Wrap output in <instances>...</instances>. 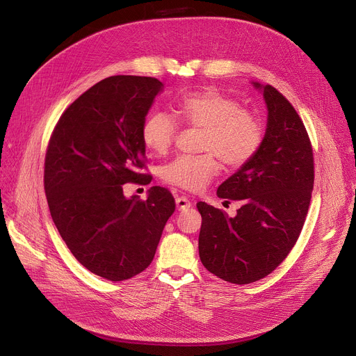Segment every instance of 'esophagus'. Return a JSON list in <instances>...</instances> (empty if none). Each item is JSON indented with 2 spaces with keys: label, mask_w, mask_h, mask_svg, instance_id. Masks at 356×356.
I'll return each mask as SVG.
<instances>
[{
  "label": "esophagus",
  "mask_w": 356,
  "mask_h": 356,
  "mask_svg": "<svg viewBox=\"0 0 356 356\" xmlns=\"http://www.w3.org/2000/svg\"><path fill=\"white\" fill-rule=\"evenodd\" d=\"M191 207V202L186 197H177L176 198V209L179 211H186Z\"/></svg>",
  "instance_id": "34e87169"
}]
</instances>
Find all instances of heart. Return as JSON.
Returning <instances> with one entry per match:
<instances>
[{"instance_id":"b5f03b06","label":"heart","mask_w":356,"mask_h":356,"mask_svg":"<svg viewBox=\"0 0 356 356\" xmlns=\"http://www.w3.org/2000/svg\"><path fill=\"white\" fill-rule=\"evenodd\" d=\"M173 118L163 111L150 113L140 129L142 142L155 155L170 149L177 122L201 129V156H181L162 169L165 181L177 187L198 191L204 188L220 170L217 158L228 168L238 169L257 155L264 139L261 121L242 110L232 97L216 88L190 92L176 101Z\"/></svg>"}]
</instances>
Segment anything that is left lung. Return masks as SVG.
<instances>
[{
  "label": "left lung",
  "mask_w": 356,
  "mask_h": 356,
  "mask_svg": "<svg viewBox=\"0 0 356 356\" xmlns=\"http://www.w3.org/2000/svg\"><path fill=\"white\" fill-rule=\"evenodd\" d=\"M250 84L262 92L268 110L262 145L217 190L220 198L238 200L242 206L228 217L197 202L201 264L235 284L257 282L286 259L304 225L314 186L313 149L298 114L275 87Z\"/></svg>",
  "instance_id": "1"
}]
</instances>
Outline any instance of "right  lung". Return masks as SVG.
<instances>
[{"label": "right lung", "instance_id": "right-lung-1", "mask_svg": "<svg viewBox=\"0 0 356 356\" xmlns=\"http://www.w3.org/2000/svg\"><path fill=\"white\" fill-rule=\"evenodd\" d=\"M163 84L154 77L111 76L83 92L60 117L44 159L52 220L74 258L91 273L121 282L154 261L175 198L159 186L147 198L125 197L146 146L142 124Z\"/></svg>", "mask_w": 356, "mask_h": 356}]
</instances>
